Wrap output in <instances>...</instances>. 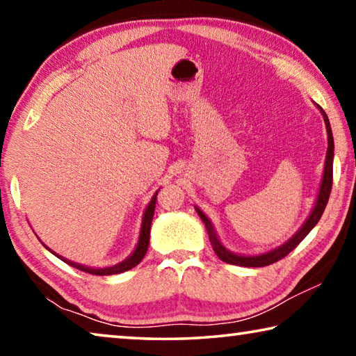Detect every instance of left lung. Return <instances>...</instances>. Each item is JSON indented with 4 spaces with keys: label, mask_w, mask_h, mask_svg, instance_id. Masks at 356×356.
Returning <instances> with one entry per match:
<instances>
[{
    "label": "left lung",
    "mask_w": 356,
    "mask_h": 356,
    "mask_svg": "<svg viewBox=\"0 0 356 356\" xmlns=\"http://www.w3.org/2000/svg\"><path fill=\"white\" fill-rule=\"evenodd\" d=\"M318 108H321V106H318ZM321 111L323 114L325 125H327V134H328V150H327V160H325V170H323V179H322V184H321V191H318L316 206H314V209H312L309 218L306 220V222L303 226H301L300 231L295 234V236L291 240H289V242H286L284 245H281L280 248H276L273 251L265 252V254H259V256L234 254V252L227 251L225 246L220 243V240H218V237H216V232H215V229L212 226V222H210L207 216L196 207L197 215L201 216L204 225H206L209 240H210V243H212V248L216 252V256H218L222 262L232 264V265H240V267H265V265L278 262V261H281L282 257H286L292 250L297 248L301 240L308 236V234L311 232V229L317 225L318 220H321L323 210H325V207H327V202L330 200L331 186H333V156H334V141H333V134H331L330 120H328V116L325 114L322 108H321Z\"/></svg>",
    "instance_id": "obj_1"
}]
</instances>
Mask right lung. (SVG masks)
Wrapping results in <instances>:
<instances>
[{
    "label": "right lung",
    "instance_id": "1",
    "mask_svg": "<svg viewBox=\"0 0 356 356\" xmlns=\"http://www.w3.org/2000/svg\"><path fill=\"white\" fill-rule=\"evenodd\" d=\"M159 193V191H156ZM156 193L154 195L152 200H150L149 206L146 209V212H144L143 216V225H141V234H140V240H138V245H136V250L134 251V254L130 257L125 259L124 262H120L118 265H114V267H106V268H89V267H84V265L80 264H75V262H70L67 259H64L61 256L63 261L65 264H69L70 267L81 270V272H86V273H91V275H99V276H105V275H116V273H122V272H127V270L136 267L138 264L143 261L144 254H146L147 251V246H149V237H150V225H152V218H154V212H155V202H156ZM51 251V250H50ZM53 252V251H51Z\"/></svg>",
    "mask_w": 356,
    "mask_h": 356
}]
</instances>
